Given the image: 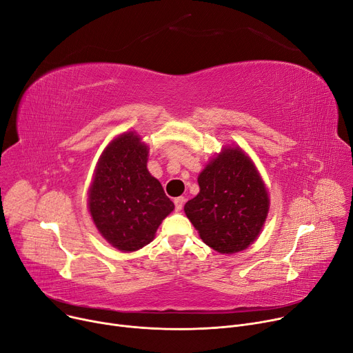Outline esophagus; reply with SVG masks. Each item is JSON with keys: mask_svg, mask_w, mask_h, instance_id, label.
I'll list each match as a JSON object with an SVG mask.
<instances>
[{"mask_svg": "<svg viewBox=\"0 0 353 353\" xmlns=\"http://www.w3.org/2000/svg\"><path fill=\"white\" fill-rule=\"evenodd\" d=\"M174 203H175L176 212H181L182 208H183V203H185V198L183 196H178V198L174 199Z\"/></svg>", "mask_w": 353, "mask_h": 353, "instance_id": "esophagus-1", "label": "esophagus"}]
</instances>
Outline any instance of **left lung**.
<instances>
[{
    "label": "left lung",
    "instance_id": "8db88e82",
    "mask_svg": "<svg viewBox=\"0 0 353 353\" xmlns=\"http://www.w3.org/2000/svg\"><path fill=\"white\" fill-rule=\"evenodd\" d=\"M199 194L185 213L203 243L222 254L248 249L265 222L270 199L253 161L239 147H226L198 176Z\"/></svg>",
    "mask_w": 353,
    "mask_h": 353
}]
</instances>
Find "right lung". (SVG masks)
I'll return each instance as SVG.
<instances>
[{"instance_id": "1", "label": "right lung", "mask_w": 353, "mask_h": 353, "mask_svg": "<svg viewBox=\"0 0 353 353\" xmlns=\"http://www.w3.org/2000/svg\"><path fill=\"white\" fill-rule=\"evenodd\" d=\"M147 161L148 147L135 132H124L103 151L89 189L88 203L97 230L121 252L148 245L175 208L148 172Z\"/></svg>"}]
</instances>
